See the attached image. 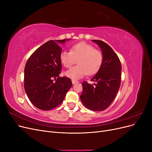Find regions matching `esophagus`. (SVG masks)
<instances>
[{"label": "esophagus", "instance_id": "1", "mask_svg": "<svg viewBox=\"0 0 152 152\" xmlns=\"http://www.w3.org/2000/svg\"><path fill=\"white\" fill-rule=\"evenodd\" d=\"M72 84H77V82H78V81L75 80H72Z\"/></svg>", "mask_w": 152, "mask_h": 152}]
</instances>
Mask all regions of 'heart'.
Here are the masks:
<instances>
[{"mask_svg":"<svg viewBox=\"0 0 152 152\" xmlns=\"http://www.w3.org/2000/svg\"><path fill=\"white\" fill-rule=\"evenodd\" d=\"M77 59L78 65L66 71L65 75L73 80H77L87 74L97 73L103 63V54L91 44L80 42L71 46L70 51L64 50L59 54V60L65 68H70Z\"/></svg>","mask_w":152,"mask_h":152,"instance_id":"1","label":"heart"}]
</instances>
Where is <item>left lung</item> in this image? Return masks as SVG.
<instances>
[{"instance_id":"left-lung-1","label":"left lung","mask_w":152,"mask_h":152,"mask_svg":"<svg viewBox=\"0 0 152 152\" xmlns=\"http://www.w3.org/2000/svg\"><path fill=\"white\" fill-rule=\"evenodd\" d=\"M98 45L103 54V63L99 71L92 78L96 83L82 84L83 91L80 96L82 103L93 111H102L112 103L120 88L121 64L112 48L103 41L93 40Z\"/></svg>"}]
</instances>
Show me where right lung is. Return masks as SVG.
<instances>
[{
  "instance_id": "1",
  "label": "right lung",
  "mask_w": 152,
  "mask_h": 152,
  "mask_svg": "<svg viewBox=\"0 0 152 152\" xmlns=\"http://www.w3.org/2000/svg\"><path fill=\"white\" fill-rule=\"evenodd\" d=\"M70 39L49 40L41 45L27 61L24 71V87L35 107L49 110L60 104L72 86L70 79L59 77L61 70L59 54L64 44ZM54 78L57 80L53 82Z\"/></svg>"
}]
</instances>
